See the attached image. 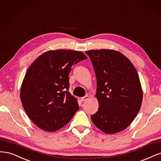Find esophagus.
<instances>
[{"label": "esophagus", "mask_w": 161, "mask_h": 161, "mask_svg": "<svg viewBox=\"0 0 161 161\" xmlns=\"http://www.w3.org/2000/svg\"><path fill=\"white\" fill-rule=\"evenodd\" d=\"M89 98V97L88 95H86V96H85V97H81V98H80V101H81L82 102H84V101H86Z\"/></svg>", "instance_id": "1"}]
</instances>
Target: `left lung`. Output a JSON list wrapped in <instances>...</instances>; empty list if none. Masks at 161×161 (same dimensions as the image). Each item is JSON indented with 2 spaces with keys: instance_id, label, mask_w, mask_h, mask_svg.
<instances>
[{
  "instance_id": "1",
  "label": "left lung",
  "mask_w": 161,
  "mask_h": 161,
  "mask_svg": "<svg viewBox=\"0 0 161 161\" xmlns=\"http://www.w3.org/2000/svg\"><path fill=\"white\" fill-rule=\"evenodd\" d=\"M97 79L99 109L91 116L93 124L109 134L124 130L140 109L142 90L135 67L128 58L113 50L85 52Z\"/></svg>"
}]
</instances>
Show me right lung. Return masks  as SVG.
<instances>
[{"label":"right lung","instance_id":"add662e5","mask_svg":"<svg viewBox=\"0 0 161 161\" xmlns=\"http://www.w3.org/2000/svg\"><path fill=\"white\" fill-rule=\"evenodd\" d=\"M79 51H47L27 69L20 97L26 114L37 127L54 131L69 122L79 106L69 89L73 65L86 59Z\"/></svg>","mask_w":161,"mask_h":161}]
</instances>
